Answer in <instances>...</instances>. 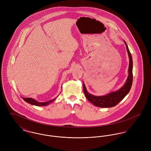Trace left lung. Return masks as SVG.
<instances>
[{
	"instance_id": "1",
	"label": "left lung",
	"mask_w": 151,
	"mask_h": 151,
	"mask_svg": "<svg viewBox=\"0 0 151 151\" xmlns=\"http://www.w3.org/2000/svg\"><path fill=\"white\" fill-rule=\"evenodd\" d=\"M126 46V49L129 57V76L128 78L120 89L115 92H112L104 96H94L88 92L86 87L83 83V91L86 96V99L95 106L100 108H111L117 105L129 93L132 83V59L130 53L129 49L126 42L124 41Z\"/></svg>"
}]
</instances>
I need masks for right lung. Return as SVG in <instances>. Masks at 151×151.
Here are the masks:
<instances>
[{
	"label": "right lung",
	"mask_w": 151,
	"mask_h": 151,
	"mask_svg": "<svg viewBox=\"0 0 151 151\" xmlns=\"http://www.w3.org/2000/svg\"><path fill=\"white\" fill-rule=\"evenodd\" d=\"M23 100L25 101L26 102L32 105H35V106H47L49 104H51L52 102H53V101L55 99H53L51 101H47V102H39L38 101H37L36 100H35L34 99L31 98H22Z\"/></svg>",
	"instance_id": "right-lung-1"
}]
</instances>
